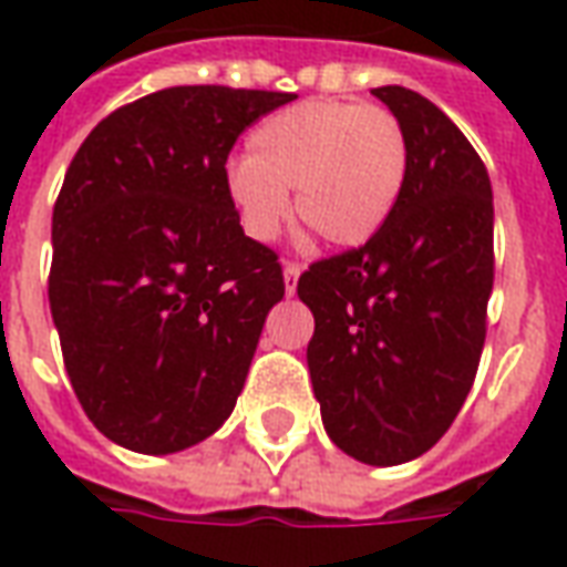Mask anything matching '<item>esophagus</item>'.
<instances>
[{"mask_svg":"<svg viewBox=\"0 0 567 567\" xmlns=\"http://www.w3.org/2000/svg\"><path fill=\"white\" fill-rule=\"evenodd\" d=\"M300 264L297 260H285V295H295L297 291V276H300Z\"/></svg>","mask_w":567,"mask_h":567,"instance_id":"34e87169","label":"esophagus"}]
</instances>
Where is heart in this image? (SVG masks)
Wrapping results in <instances>:
<instances>
[{
    "label": "heart",
    "instance_id": "heart-1",
    "mask_svg": "<svg viewBox=\"0 0 567 567\" xmlns=\"http://www.w3.org/2000/svg\"><path fill=\"white\" fill-rule=\"evenodd\" d=\"M408 137L393 110L300 101L257 125L227 168V199L248 239L272 243L295 215L334 248L365 245L399 205Z\"/></svg>",
    "mask_w": 567,
    "mask_h": 567
}]
</instances>
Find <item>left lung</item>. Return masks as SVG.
<instances>
[{"mask_svg":"<svg viewBox=\"0 0 567 567\" xmlns=\"http://www.w3.org/2000/svg\"><path fill=\"white\" fill-rule=\"evenodd\" d=\"M408 137L405 189L359 248L310 264L297 295L322 423L371 466L414 461L449 433L476 380L494 285L485 162L442 110L402 85L371 91Z\"/></svg>","mask_w":567,"mask_h":567,"instance_id":"obj_1","label":"left lung"}]
</instances>
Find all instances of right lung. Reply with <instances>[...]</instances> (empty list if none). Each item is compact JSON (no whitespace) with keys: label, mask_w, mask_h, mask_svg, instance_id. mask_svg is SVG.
<instances>
[{"label":"right lung","mask_w":567,"mask_h":567,"mask_svg":"<svg viewBox=\"0 0 567 567\" xmlns=\"http://www.w3.org/2000/svg\"><path fill=\"white\" fill-rule=\"evenodd\" d=\"M285 91L177 85L118 106L82 141L51 217L49 303L89 421L174 454L233 414L282 264L227 199L239 134Z\"/></svg>","instance_id":"right-lung-1"}]
</instances>
